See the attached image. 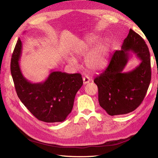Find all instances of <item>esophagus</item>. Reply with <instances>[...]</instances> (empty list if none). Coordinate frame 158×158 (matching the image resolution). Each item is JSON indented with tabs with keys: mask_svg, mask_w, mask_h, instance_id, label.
I'll return each mask as SVG.
<instances>
[{
	"mask_svg": "<svg viewBox=\"0 0 158 158\" xmlns=\"http://www.w3.org/2000/svg\"><path fill=\"white\" fill-rule=\"evenodd\" d=\"M83 84L85 85L88 83H89L90 81V78L89 77H84L83 78Z\"/></svg>",
	"mask_w": 158,
	"mask_h": 158,
	"instance_id": "34e87169",
	"label": "esophagus"
}]
</instances>
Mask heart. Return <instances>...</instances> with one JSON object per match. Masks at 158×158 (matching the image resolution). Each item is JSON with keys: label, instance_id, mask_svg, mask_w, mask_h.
Instances as JSON below:
<instances>
[{"label": "heart", "instance_id": "b5f03b06", "mask_svg": "<svg viewBox=\"0 0 158 158\" xmlns=\"http://www.w3.org/2000/svg\"><path fill=\"white\" fill-rule=\"evenodd\" d=\"M98 35H93L85 40H82L77 47L76 52L79 55H85L89 51L92 46L99 40ZM110 53V44L106 39L100 40L91 48L85 59L86 66L92 71L102 70L106 66ZM69 62L75 64L73 59Z\"/></svg>", "mask_w": 158, "mask_h": 158}]
</instances>
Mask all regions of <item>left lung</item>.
Wrapping results in <instances>:
<instances>
[{
	"label": "left lung",
	"mask_w": 158,
	"mask_h": 158,
	"mask_svg": "<svg viewBox=\"0 0 158 158\" xmlns=\"http://www.w3.org/2000/svg\"><path fill=\"white\" fill-rule=\"evenodd\" d=\"M130 51L141 63L133 70L123 72ZM151 76L149 48L141 36L130 29L121 49L114 52L106 69L94 79L98 87L100 106L112 116L134 111L143 102Z\"/></svg>",
	"instance_id": "8db88e82"
}]
</instances>
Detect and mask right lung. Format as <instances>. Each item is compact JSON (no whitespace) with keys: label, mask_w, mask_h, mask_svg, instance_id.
I'll return each instance as SVG.
<instances>
[{"label":"right lung","mask_w":158,"mask_h":158,"mask_svg":"<svg viewBox=\"0 0 158 158\" xmlns=\"http://www.w3.org/2000/svg\"><path fill=\"white\" fill-rule=\"evenodd\" d=\"M22 42L18 39L10 62L17 95L32 114L47 123L62 122L72 111L77 92L81 87L79 73L52 71L44 82L33 83L25 78L19 65Z\"/></svg>","instance_id":"obj_1"}]
</instances>
